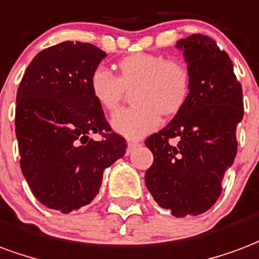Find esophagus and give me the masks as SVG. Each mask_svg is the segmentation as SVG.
I'll list each match as a JSON object with an SVG mask.
<instances>
[{"mask_svg": "<svg viewBox=\"0 0 259 259\" xmlns=\"http://www.w3.org/2000/svg\"><path fill=\"white\" fill-rule=\"evenodd\" d=\"M136 147H139V143H137V141H127V154H130L132 149H135Z\"/></svg>", "mask_w": 259, "mask_h": 259, "instance_id": "esophagus-1", "label": "esophagus"}]
</instances>
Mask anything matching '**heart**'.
<instances>
[{
  "instance_id": "b5f03b06",
  "label": "heart",
  "mask_w": 259,
  "mask_h": 259,
  "mask_svg": "<svg viewBox=\"0 0 259 259\" xmlns=\"http://www.w3.org/2000/svg\"><path fill=\"white\" fill-rule=\"evenodd\" d=\"M119 75L97 67L89 86L96 103L108 112L133 92L135 107L112 115L111 127L129 139H141L158 127L160 115L173 118L184 110L191 96V72L178 60L151 53H133L118 63Z\"/></svg>"
}]
</instances>
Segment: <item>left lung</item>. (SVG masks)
I'll use <instances>...</instances> for the list:
<instances>
[{"label": "left lung", "instance_id": "1", "mask_svg": "<svg viewBox=\"0 0 259 259\" xmlns=\"http://www.w3.org/2000/svg\"><path fill=\"white\" fill-rule=\"evenodd\" d=\"M176 48L188 64L191 96L184 110L145 141L154 154L145 185L160 207L185 217L217 202L224 174L236 156V127L244 111L232 60L215 41L193 34Z\"/></svg>", "mask_w": 259, "mask_h": 259}]
</instances>
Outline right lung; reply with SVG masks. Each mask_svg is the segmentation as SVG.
I'll return each instance as SVG.
<instances>
[{
    "label": "right lung",
    "instance_id": "add662e5",
    "mask_svg": "<svg viewBox=\"0 0 259 259\" xmlns=\"http://www.w3.org/2000/svg\"><path fill=\"white\" fill-rule=\"evenodd\" d=\"M107 53L64 41L28 64L16 96L20 167L34 196L68 214L96 198L104 168L126 152V141L105 120L89 81ZM91 134H103L96 142Z\"/></svg>",
    "mask_w": 259,
    "mask_h": 259
}]
</instances>
